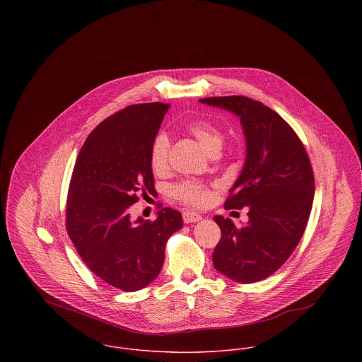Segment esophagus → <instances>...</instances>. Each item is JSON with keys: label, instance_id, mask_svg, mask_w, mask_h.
<instances>
[{"label": "esophagus", "instance_id": "esophagus-1", "mask_svg": "<svg viewBox=\"0 0 362 362\" xmlns=\"http://www.w3.org/2000/svg\"><path fill=\"white\" fill-rule=\"evenodd\" d=\"M182 218H184V221H185L187 224H189V223H197V221L202 220V216H201L199 213H197V211L185 210V211L182 213Z\"/></svg>", "mask_w": 362, "mask_h": 362}]
</instances>
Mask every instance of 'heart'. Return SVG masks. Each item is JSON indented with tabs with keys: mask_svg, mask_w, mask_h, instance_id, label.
Here are the masks:
<instances>
[{
	"mask_svg": "<svg viewBox=\"0 0 362 362\" xmlns=\"http://www.w3.org/2000/svg\"><path fill=\"white\" fill-rule=\"evenodd\" d=\"M187 131L192 135L207 155H216L223 146L224 135L221 129L205 119H195L187 125ZM171 144L165 134H158L151 148V165L155 173H164L170 164ZM171 195L189 206H205L210 202V192L198 181L185 180L171 188Z\"/></svg>",
	"mask_w": 362,
	"mask_h": 362,
	"instance_id": "heart-1",
	"label": "heart"
}]
</instances>
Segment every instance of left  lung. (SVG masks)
<instances>
[{
    "mask_svg": "<svg viewBox=\"0 0 362 362\" xmlns=\"http://www.w3.org/2000/svg\"><path fill=\"white\" fill-rule=\"evenodd\" d=\"M199 102L240 117L247 142L245 164L224 207H248L250 220L237 227L214 216L221 237L213 264L234 281L255 283L290 258L305 231L315 192L310 157L294 129L267 105L245 96Z\"/></svg>",
    "mask_w": 362,
    "mask_h": 362,
    "instance_id": "obj_1",
    "label": "left lung"
}]
</instances>
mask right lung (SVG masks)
<instances>
[{
  "mask_svg": "<svg viewBox=\"0 0 362 362\" xmlns=\"http://www.w3.org/2000/svg\"><path fill=\"white\" fill-rule=\"evenodd\" d=\"M168 104L128 105L85 141L72 171L66 231L79 257L107 284L138 291L158 276L167 240L182 227L178 210L131 221L138 195L155 192L151 148Z\"/></svg>",
  "mask_w": 362,
  "mask_h": 362,
  "instance_id": "right-lung-1",
  "label": "right lung"
}]
</instances>
